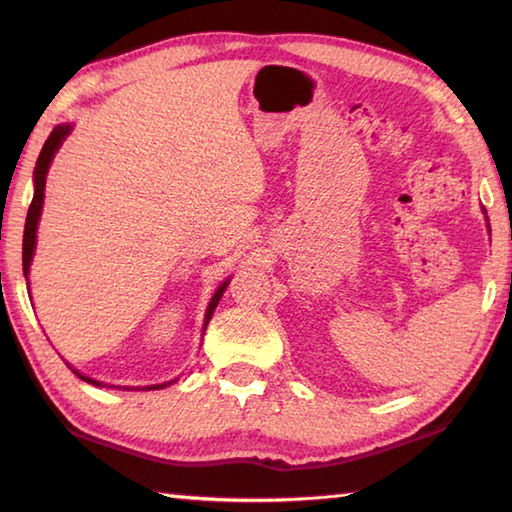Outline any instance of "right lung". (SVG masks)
Masks as SVG:
<instances>
[{"instance_id":"right-lung-1","label":"right lung","mask_w":512,"mask_h":512,"mask_svg":"<svg viewBox=\"0 0 512 512\" xmlns=\"http://www.w3.org/2000/svg\"><path fill=\"white\" fill-rule=\"evenodd\" d=\"M71 129H73L71 124H57V127L51 131V136H48V140L44 142V147H42V151H40V158H37L35 173H33V178H35V194H33V202H31V207H28L26 227H24V243H22V265H24V276H26V278H28V267H31V260H33V254H35L37 223H40V216H42V205H44L46 173H48V167H51L53 156H55V153H57V149L62 147V142H64V138H66V136H69ZM227 285H229V281H225L223 285H220V287L216 289V294L211 296L209 307H207V314H205V327H202V334H205L207 325H209V321H211V314H214V310H216L218 301H220V298H223V294H225ZM69 368H71V365H69ZM71 370H73V368H71ZM73 372H75L77 376H80L82 381L91 383V385H98V388H104V385H106V383H102V381H95V379H91V376H84V374H80V372H77V370H73ZM169 383H173V381H169ZM169 383L144 385V388H140V390H162V388H167ZM106 388H115V385H106ZM124 390H131V388H124ZM136 390H138V388H136Z\"/></svg>"}]
</instances>
